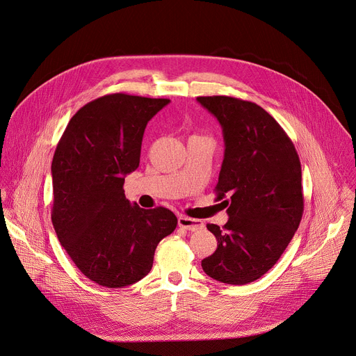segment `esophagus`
Here are the masks:
<instances>
[{
  "mask_svg": "<svg viewBox=\"0 0 356 356\" xmlns=\"http://www.w3.org/2000/svg\"><path fill=\"white\" fill-rule=\"evenodd\" d=\"M177 223L181 229H186L188 232H197V230H201L204 227V223L200 219H191V218H187V216H180Z\"/></svg>",
  "mask_w": 356,
  "mask_h": 356,
  "instance_id": "esophagus-1",
  "label": "esophagus"
}]
</instances>
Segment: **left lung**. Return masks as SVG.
<instances>
[{
  "label": "left lung",
  "instance_id": "obj_1",
  "mask_svg": "<svg viewBox=\"0 0 356 356\" xmlns=\"http://www.w3.org/2000/svg\"><path fill=\"white\" fill-rule=\"evenodd\" d=\"M220 123L225 158L215 187L229 220L208 223L216 251L202 259L204 272L226 284L262 277L280 259L304 213L301 162L282 126L259 105L226 95L198 97Z\"/></svg>",
  "mask_w": 356,
  "mask_h": 356
}]
</instances>
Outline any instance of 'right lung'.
<instances>
[{
    "label": "right lung",
    "mask_w": 356,
    "mask_h": 356,
    "mask_svg": "<svg viewBox=\"0 0 356 356\" xmlns=\"http://www.w3.org/2000/svg\"><path fill=\"white\" fill-rule=\"evenodd\" d=\"M169 101L99 97L72 116L56 145L52 225L73 264L99 286L120 289L145 277L156 245L177 226L172 211L131 205L123 190L140 165L147 123Z\"/></svg>",
    "instance_id": "add662e5"
}]
</instances>
